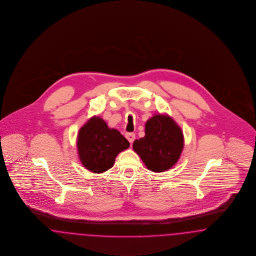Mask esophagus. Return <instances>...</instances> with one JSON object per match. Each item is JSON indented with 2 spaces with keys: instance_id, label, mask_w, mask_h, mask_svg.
<instances>
[{
  "instance_id": "1",
  "label": "esophagus",
  "mask_w": 256,
  "mask_h": 256,
  "mask_svg": "<svg viewBox=\"0 0 256 256\" xmlns=\"http://www.w3.org/2000/svg\"><path fill=\"white\" fill-rule=\"evenodd\" d=\"M125 136H126V138L128 140V142L131 144H133V142H134V138H136V134L134 133H127V134H125Z\"/></svg>"
}]
</instances>
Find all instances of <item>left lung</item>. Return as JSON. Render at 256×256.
<instances>
[{
    "label": "left lung",
    "instance_id": "left-lung-1",
    "mask_svg": "<svg viewBox=\"0 0 256 256\" xmlns=\"http://www.w3.org/2000/svg\"><path fill=\"white\" fill-rule=\"evenodd\" d=\"M184 148L181 128L168 114H155L146 123V136L136 140L134 152L149 170L162 172L179 160Z\"/></svg>",
    "mask_w": 256,
    "mask_h": 256
}]
</instances>
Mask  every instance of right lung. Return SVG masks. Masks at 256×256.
Instances as JSON below:
<instances>
[{
  "mask_svg": "<svg viewBox=\"0 0 256 256\" xmlns=\"http://www.w3.org/2000/svg\"><path fill=\"white\" fill-rule=\"evenodd\" d=\"M130 146L118 130L108 128L101 118L92 116L78 133L77 148L82 164L94 174L110 168L116 156Z\"/></svg>",
  "mask_w": 256,
  "mask_h": 256,
  "instance_id": "obj_1",
  "label": "right lung"
}]
</instances>
